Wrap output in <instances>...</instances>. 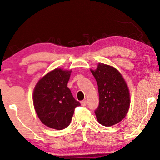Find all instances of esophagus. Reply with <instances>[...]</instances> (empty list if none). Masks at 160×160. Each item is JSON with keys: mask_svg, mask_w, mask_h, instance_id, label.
I'll list each match as a JSON object with an SVG mask.
<instances>
[{"mask_svg": "<svg viewBox=\"0 0 160 160\" xmlns=\"http://www.w3.org/2000/svg\"><path fill=\"white\" fill-rule=\"evenodd\" d=\"M80 103H81L82 106H86V104H87V101H86V100H83V101H82L81 102H80Z\"/></svg>", "mask_w": 160, "mask_h": 160, "instance_id": "esophagus-1", "label": "esophagus"}]
</instances>
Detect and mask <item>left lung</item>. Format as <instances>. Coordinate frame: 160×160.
I'll use <instances>...</instances> for the list:
<instances>
[{
  "label": "left lung",
  "instance_id": "obj_1",
  "mask_svg": "<svg viewBox=\"0 0 160 160\" xmlns=\"http://www.w3.org/2000/svg\"><path fill=\"white\" fill-rule=\"evenodd\" d=\"M98 85L99 104L95 114L99 123L110 127L122 121L128 112L130 97L121 74L111 66L99 63L91 70Z\"/></svg>",
  "mask_w": 160,
  "mask_h": 160
}]
</instances>
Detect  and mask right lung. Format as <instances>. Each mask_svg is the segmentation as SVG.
Wrapping results in <instances>:
<instances>
[{"label":"right lung","instance_id":"1","mask_svg":"<svg viewBox=\"0 0 160 160\" xmlns=\"http://www.w3.org/2000/svg\"><path fill=\"white\" fill-rule=\"evenodd\" d=\"M71 70L55 69L40 79L33 93V106L40 121L50 128L65 129L74 109L80 105L67 87Z\"/></svg>","mask_w":160,"mask_h":160}]
</instances>
